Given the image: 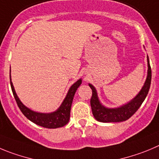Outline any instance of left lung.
I'll list each match as a JSON object with an SVG mask.
<instances>
[{
    "instance_id": "1",
    "label": "left lung",
    "mask_w": 159,
    "mask_h": 159,
    "mask_svg": "<svg viewBox=\"0 0 159 159\" xmlns=\"http://www.w3.org/2000/svg\"><path fill=\"white\" fill-rule=\"evenodd\" d=\"M148 76L144 84L137 95L127 103L118 107L109 108L106 107L100 103L98 97L96 88L92 84H89L93 91L90 104L94 118L100 122H121L128 120L133 116L136 111L139 109L149 92L151 81V69L150 66L149 59L148 56Z\"/></svg>"
}]
</instances>
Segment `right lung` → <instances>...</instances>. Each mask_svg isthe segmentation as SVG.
I'll list each match as a JSON object with an SVG mask.
<instances>
[{"mask_svg":"<svg viewBox=\"0 0 159 159\" xmlns=\"http://www.w3.org/2000/svg\"><path fill=\"white\" fill-rule=\"evenodd\" d=\"M82 80L81 78L78 79L75 83L72 84L70 88L68 90L66 97L63 100V103L59 106L56 111L51 112V113H41L34 111L31 109L25 106L18 97L14 86L11 82V70H10V84H11V90L17 103L18 107H19L22 113L32 122L40 126L48 129H56L59 127H63L66 125L70 120V108L72 104L73 99L75 96V93L78 87L81 85Z\"/></svg>","mask_w":159,"mask_h":159,"instance_id":"add662e5","label":"right lung"}]
</instances>
